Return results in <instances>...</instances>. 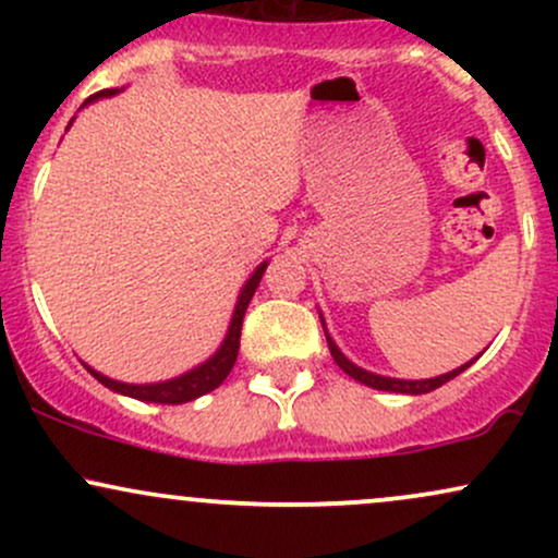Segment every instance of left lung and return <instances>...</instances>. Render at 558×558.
<instances>
[{
  "label": "left lung",
  "mask_w": 558,
  "mask_h": 558,
  "mask_svg": "<svg viewBox=\"0 0 558 558\" xmlns=\"http://www.w3.org/2000/svg\"><path fill=\"white\" fill-rule=\"evenodd\" d=\"M319 323H323L325 338H328V349H330L332 360H336L338 367H341L343 373L349 375V377H354V380H360L362 386H369V388H375V390H390V393H407V396L430 393V390L440 388V386H444V383L453 380V377H457V375H462L464 369L470 367V364L477 360V356H475V360H472V362H466V364H462V367L451 369V373H446V375H438V377H427V380H401V377H386V375H375V373H369V369H362L360 364H354V362H351L349 356H345L343 351L338 349L336 341H332V338L328 336V328H325V317H323V315H319Z\"/></svg>",
  "instance_id": "8db88e82"
}]
</instances>
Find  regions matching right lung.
Listing matches in <instances>:
<instances>
[{"label": "right lung", "instance_id": "add662e5", "mask_svg": "<svg viewBox=\"0 0 558 558\" xmlns=\"http://www.w3.org/2000/svg\"><path fill=\"white\" fill-rule=\"evenodd\" d=\"M120 92H123V88H107V92L88 96V99L83 101V107L94 105V101L107 99V96H114ZM70 125H73V120H70ZM265 270H267V262H262L257 270L248 275L246 283H243L241 293H239V301H235L233 317H230L228 332H226V338H222L220 349H217L207 362L196 364L194 369H189V373L170 377V380H159V383H120V380H112V377L96 373L94 367H88V364H86L88 373H92L96 380L101 383V386L114 390V393L131 396V399L149 401V403H185V401L198 399V396L209 393V390H215L217 386H220V383L230 375V369H233L235 356H239L243 315H246L248 301H252L254 291H257V286H259V280H262V275H265Z\"/></svg>", "mask_w": 558, "mask_h": 558}]
</instances>
